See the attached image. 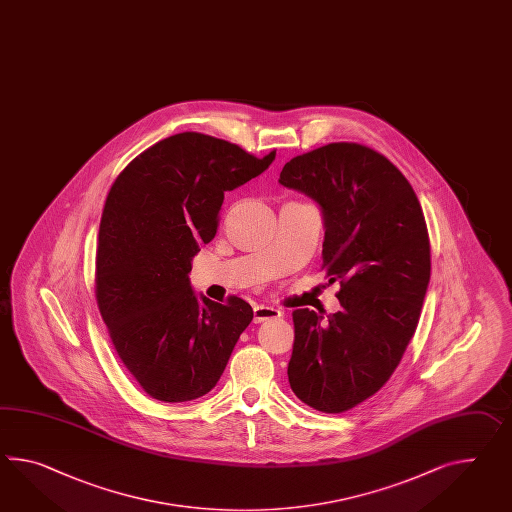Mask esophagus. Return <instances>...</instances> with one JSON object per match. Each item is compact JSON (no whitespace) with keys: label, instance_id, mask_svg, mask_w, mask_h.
<instances>
[{"label":"esophagus","instance_id":"obj_1","mask_svg":"<svg viewBox=\"0 0 512 512\" xmlns=\"http://www.w3.org/2000/svg\"><path fill=\"white\" fill-rule=\"evenodd\" d=\"M283 312L279 311V309H275V307H268V305H255L253 307V322L255 324H261V322H266V320H275V318H279Z\"/></svg>","mask_w":512,"mask_h":512}]
</instances>
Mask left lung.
I'll list each match as a JSON object with an SVG mask.
<instances>
[{
    "instance_id": "obj_1",
    "label": "left lung",
    "mask_w": 512,
    "mask_h": 512,
    "mask_svg": "<svg viewBox=\"0 0 512 512\" xmlns=\"http://www.w3.org/2000/svg\"><path fill=\"white\" fill-rule=\"evenodd\" d=\"M283 187L324 218V266L340 281V311H294L288 381L316 411H349L388 381L416 331L431 277L424 212L394 164L337 142L288 161Z\"/></svg>"
}]
</instances>
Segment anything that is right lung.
<instances>
[{"label":"right lung","mask_w":512,"mask_h":512,"mask_svg":"<svg viewBox=\"0 0 512 512\" xmlns=\"http://www.w3.org/2000/svg\"><path fill=\"white\" fill-rule=\"evenodd\" d=\"M235 144L179 133L140 153L116 177L101 216L96 298L125 368L151 398L181 403L211 392L224 374L250 303L196 294L192 259L218 227L224 192L261 175Z\"/></svg>","instance_id":"add662e5"}]
</instances>
